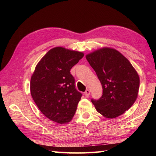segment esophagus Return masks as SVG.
<instances>
[{"label": "esophagus", "instance_id": "obj_1", "mask_svg": "<svg viewBox=\"0 0 156 156\" xmlns=\"http://www.w3.org/2000/svg\"><path fill=\"white\" fill-rule=\"evenodd\" d=\"M84 96H85V97H89V94H90V91L89 90V89H87V90L85 91V92H84Z\"/></svg>", "mask_w": 156, "mask_h": 156}]
</instances>
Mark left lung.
Listing matches in <instances>:
<instances>
[{
    "label": "left lung",
    "mask_w": 156,
    "mask_h": 156,
    "mask_svg": "<svg viewBox=\"0 0 156 156\" xmlns=\"http://www.w3.org/2000/svg\"><path fill=\"white\" fill-rule=\"evenodd\" d=\"M102 87V96L91 100L97 112L115 118L128 110L137 99L140 78L135 68L120 51L102 47L86 55Z\"/></svg>",
    "instance_id": "obj_1"
}]
</instances>
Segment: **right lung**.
<instances>
[{"instance_id":"add662e5","label":"right lung","mask_w":156,"mask_h":156,"mask_svg":"<svg viewBox=\"0 0 156 156\" xmlns=\"http://www.w3.org/2000/svg\"><path fill=\"white\" fill-rule=\"evenodd\" d=\"M84 53L62 47L52 48L36 66L31 77L30 91L43 114L59 124L70 122L82 94L75 88L70 69Z\"/></svg>"}]
</instances>
